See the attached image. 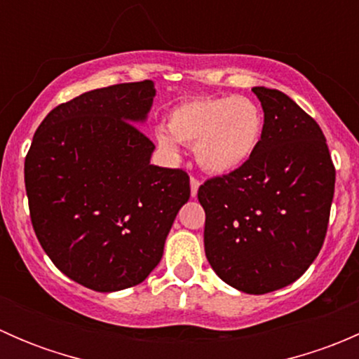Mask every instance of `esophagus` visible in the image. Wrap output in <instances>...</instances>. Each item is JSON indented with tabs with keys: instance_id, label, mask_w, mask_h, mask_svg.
<instances>
[{
	"instance_id": "34e87169",
	"label": "esophagus",
	"mask_w": 359,
	"mask_h": 359,
	"mask_svg": "<svg viewBox=\"0 0 359 359\" xmlns=\"http://www.w3.org/2000/svg\"><path fill=\"white\" fill-rule=\"evenodd\" d=\"M200 184H201L200 179H196V177H191V194H193V196H196L198 189H200Z\"/></svg>"
}]
</instances>
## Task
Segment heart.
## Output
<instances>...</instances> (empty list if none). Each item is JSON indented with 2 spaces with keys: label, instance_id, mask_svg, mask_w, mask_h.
Wrapping results in <instances>:
<instances>
[{
  "label": "heart",
  "instance_id": "obj_1",
  "mask_svg": "<svg viewBox=\"0 0 359 359\" xmlns=\"http://www.w3.org/2000/svg\"><path fill=\"white\" fill-rule=\"evenodd\" d=\"M168 129L156 128V142L170 156H179V144L194 146L201 168L229 173L243 166L259 147L264 112L243 95L193 97L177 104L168 116Z\"/></svg>",
  "mask_w": 359,
  "mask_h": 359
}]
</instances>
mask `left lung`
Masks as SVG:
<instances>
[{
    "instance_id": "obj_1",
    "label": "left lung",
    "mask_w": 359,
    "mask_h": 359,
    "mask_svg": "<svg viewBox=\"0 0 359 359\" xmlns=\"http://www.w3.org/2000/svg\"><path fill=\"white\" fill-rule=\"evenodd\" d=\"M264 132L252 158L198 189L205 253L222 281L262 295L299 280L327 236L335 166L320 125L280 90L252 88Z\"/></svg>"
}]
</instances>
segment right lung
<instances>
[{"label":"right lung","mask_w":359,"mask_h":359,"mask_svg":"<svg viewBox=\"0 0 359 359\" xmlns=\"http://www.w3.org/2000/svg\"><path fill=\"white\" fill-rule=\"evenodd\" d=\"M154 95L151 79L81 93L46 114L25 156L36 238L90 290L142 283L191 196L187 172L151 165L154 144L135 125Z\"/></svg>","instance_id":"add662e5"}]
</instances>
